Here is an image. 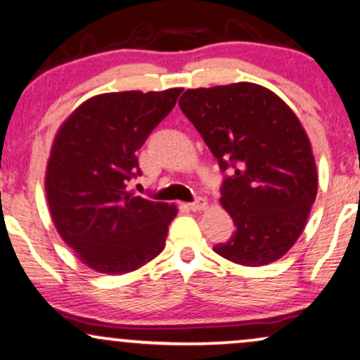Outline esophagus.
Listing matches in <instances>:
<instances>
[{
	"label": "esophagus",
	"mask_w": 360,
	"mask_h": 360,
	"mask_svg": "<svg viewBox=\"0 0 360 360\" xmlns=\"http://www.w3.org/2000/svg\"><path fill=\"white\" fill-rule=\"evenodd\" d=\"M207 205H208V203H207V198L198 197L197 200H195V202L188 203V208H190V210H193V212H200V210H205Z\"/></svg>",
	"instance_id": "1"
}]
</instances>
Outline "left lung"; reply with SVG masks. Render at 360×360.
<instances>
[{"mask_svg": "<svg viewBox=\"0 0 360 360\" xmlns=\"http://www.w3.org/2000/svg\"><path fill=\"white\" fill-rule=\"evenodd\" d=\"M179 105L221 172L220 203L237 227L217 254L260 267L290 250L317 195V168L299 118L269 88L240 82L195 88Z\"/></svg>", "mask_w": 360, "mask_h": 360, "instance_id": "8db88e82", "label": "left lung"}]
</instances>
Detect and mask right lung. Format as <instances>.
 <instances>
[{"label": "right lung", "instance_id": "right-lung-1", "mask_svg": "<svg viewBox=\"0 0 360 360\" xmlns=\"http://www.w3.org/2000/svg\"><path fill=\"white\" fill-rule=\"evenodd\" d=\"M180 93L96 95L56 133L44 176L48 207L66 245L96 272H133L165 248L176 207L133 197L127 185L140 175L136 152Z\"/></svg>", "mask_w": 360, "mask_h": 360}]
</instances>
